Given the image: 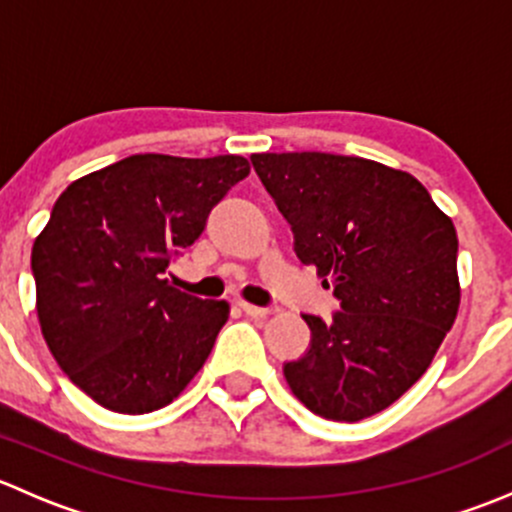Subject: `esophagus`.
<instances>
[{"instance_id": "obj_1", "label": "esophagus", "mask_w": 512, "mask_h": 512, "mask_svg": "<svg viewBox=\"0 0 512 512\" xmlns=\"http://www.w3.org/2000/svg\"><path fill=\"white\" fill-rule=\"evenodd\" d=\"M240 309L245 314H250V317H267V314H270V309L267 307H257V304H250V302H240Z\"/></svg>"}]
</instances>
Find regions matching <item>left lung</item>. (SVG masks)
Listing matches in <instances>:
<instances>
[{
    "label": "left lung",
    "instance_id": "1",
    "mask_svg": "<svg viewBox=\"0 0 512 512\" xmlns=\"http://www.w3.org/2000/svg\"><path fill=\"white\" fill-rule=\"evenodd\" d=\"M267 193L342 312L302 314L307 354L285 364L312 414L361 421L389 409L431 366L461 304L458 237L411 173L334 153H255Z\"/></svg>",
    "mask_w": 512,
    "mask_h": 512
}]
</instances>
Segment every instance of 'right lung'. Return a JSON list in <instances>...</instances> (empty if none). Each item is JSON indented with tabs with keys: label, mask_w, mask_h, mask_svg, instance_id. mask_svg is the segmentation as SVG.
Returning a JSON list of instances; mask_svg holds the SVG:
<instances>
[{
	"label": "right lung",
	"mask_w": 512,
	"mask_h": 512,
	"mask_svg": "<svg viewBox=\"0 0 512 512\" xmlns=\"http://www.w3.org/2000/svg\"><path fill=\"white\" fill-rule=\"evenodd\" d=\"M247 173L242 156L138 153L54 203L32 247L36 314L56 364L103 409L151 414L203 369L230 304L163 275Z\"/></svg>",
	"instance_id": "add662e5"
}]
</instances>
